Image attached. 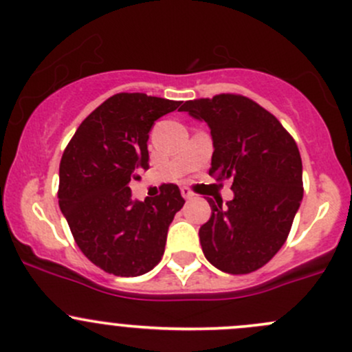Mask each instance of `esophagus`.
Here are the masks:
<instances>
[{"label": "esophagus", "instance_id": "1", "mask_svg": "<svg viewBox=\"0 0 352 352\" xmlns=\"http://www.w3.org/2000/svg\"><path fill=\"white\" fill-rule=\"evenodd\" d=\"M180 192H182V197L184 199H192L195 195L194 192H192L188 187H182V190H180Z\"/></svg>", "mask_w": 352, "mask_h": 352}]
</instances>
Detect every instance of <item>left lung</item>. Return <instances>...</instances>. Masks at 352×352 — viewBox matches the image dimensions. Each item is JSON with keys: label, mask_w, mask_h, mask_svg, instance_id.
<instances>
[{"label": "left lung", "mask_w": 352, "mask_h": 352, "mask_svg": "<svg viewBox=\"0 0 352 352\" xmlns=\"http://www.w3.org/2000/svg\"><path fill=\"white\" fill-rule=\"evenodd\" d=\"M179 111L209 124V175L231 179L234 199L207 197L209 221L199 229L209 263L231 275L256 272L287 241L303 197L297 143L270 111L241 94L186 101Z\"/></svg>", "instance_id": "1"}]
</instances>
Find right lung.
Returning <instances> with one entry per match:
<instances>
[{"instance_id":"add662e5","label":"right lung","mask_w":352,"mask_h":352,"mask_svg":"<svg viewBox=\"0 0 352 352\" xmlns=\"http://www.w3.org/2000/svg\"><path fill=\"white\" fill-rule=\"evenodd\" d=\"M179 101L120 92L77 128L58 170V206L87 260L116 276H138L160 263L166 232L184 197L175 184L145 202L131 197V180L148 170V133Z\"/></svg>"}]
</instances>
